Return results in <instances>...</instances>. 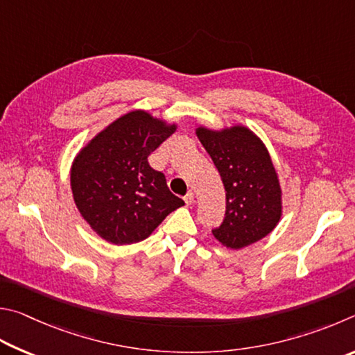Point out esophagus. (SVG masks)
<instances>
[{"mask_svg": "<svg viewBox=\"0 0 355 355\" xmlns=\"http://www.w3.org/2000/svg\"><path fill=\"white\" fill-rule=\"evenodd\" d=\"M184 201H185V204H187V206H191V204H193V201H195V195L190 191V193L184 196Z\"/></svg>", "mask_w": 355, "mask_h": 355, "instance_id": "1", "label": "esophagus"}]
</instances>
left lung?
<instances>
[{
    "mask_svg": "<svg viewBox=\"0 0 355 355\" xmlns=\"http://www.w3.org/2000/svg\"><path fill=\"white\" fill-rule=\"evenodd\" d=\"M196 135L218 170L226 215L214 237L229 250H243L266 237L282 218V189L260 137L243 124L198 126Z\"/></svg>",
    "mask_w": 355,
    "mask_h": 355,
    "instance_id": "left-lung-1",
    "label": "left lung"
}]
</instances>
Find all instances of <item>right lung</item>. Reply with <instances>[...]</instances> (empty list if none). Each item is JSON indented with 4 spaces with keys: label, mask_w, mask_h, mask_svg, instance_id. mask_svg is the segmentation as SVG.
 <instances>
[{
    "label": "right lung",
    "mask_w": 355,
    "mask_h": 355,
    "mask_svg": "<svg viewBox=\"0 0 355 355\" xmlns=\"http://www.w3.org/2000/svg\"><path fill=\"white\" fill-rule=\"evenodd\" d=\"M176 129V123L135 109L80 148L70 170L73 200L98 237L112 245L137 243L184 206L164 174L148 164V155Z\"/></svg>",
    "instance_id": "obj_1"
}]
</instances>
